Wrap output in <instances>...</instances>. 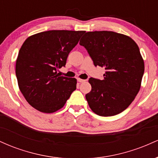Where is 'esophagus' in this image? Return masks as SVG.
I'll use <instances>...</instances> for the list:
<instances>
[{"label":"esophagus","instance_id":"esophagus-1","mask_svg":"<svg viewBox=\"0 0 158 158\" xmlns=\"http://www.w3.org/2000/svg\"><path fill=\"white\" fill-rule=\"evenodd\" d=\"M78 80V81H79V82H80V83H81V82H84V81H85V80H84V79H77Z\"/></svg>","mask_w":158,"mask_h":158}]
</instances>
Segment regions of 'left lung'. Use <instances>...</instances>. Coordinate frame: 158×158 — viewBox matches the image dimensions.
I'll use <instances>...</instances> for the list:
<instances>
[{
    "instance_id": "1",
    "label": "left lung",
    "mask_w": 158,
    "mask_h": 158,
    "mask_svg": "<svg viewBox=\"0 0 158 158\" xmlns=\"http://www.w3.org/2000/svg\"><path fill=\"white\" fill-rule=\"evenodd\" d=\"M79 44L88 50L96 67L106 69L102 80L90 78L91 90L85 95L92 111L110 117L126 110L138 94L144 61L137 43L112 31L88 32Z\"/></svg>"
}]
</instances>
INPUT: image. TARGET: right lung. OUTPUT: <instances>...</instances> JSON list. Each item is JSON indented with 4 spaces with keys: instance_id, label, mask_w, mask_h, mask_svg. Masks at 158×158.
I'll list each match as a JSON object with an SVG mask.
<instances>
[{
    "instance_id": "add662e5",
    "label": "right lung",
    "mask_w": 158,
    "mask_h": 158,
    "mask_svg": "<svg viewBox=\"0 0 158 158\" xmlns=\"http://www.w3.org/2000/svg\"><path fill=\"white\" fill-rule=\"evenodd\" d=\"M85 31L49 30L25 40L16 59L15 74L21 94L30 106L43 113L63 108L77 88L75 78L59 77L70 52Z\"/></svg>"
}]
</instances>
